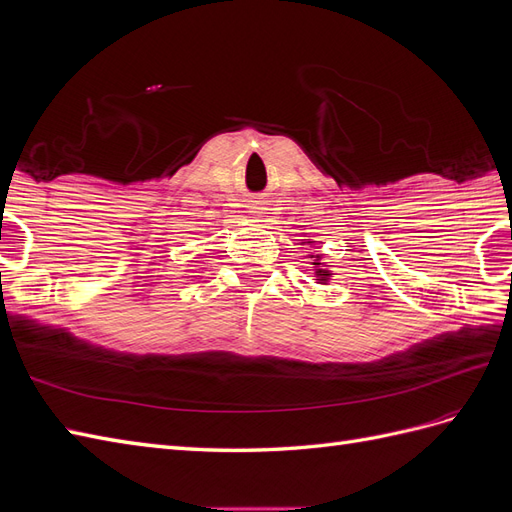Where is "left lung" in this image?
Wrapping results in <instances>:
<instances>
[{
    "mask_svg": "<svg viewBox=\"0 0 512 512\" xmlns=\"http://www.w3.org/2000/svg\"><path fill=\"white\" fill-rule=\"evenodd\" d=\"M301 245H307L309 250H312V247H316V241L314 239H303V243ZM307 265H312V269L309 271H314V280H316V284H320V286H327L329 282H331V277H333V271H331V265L329 262H324V256H322V252H307Z\"/></svg>",
    "mask_w": 512,
    "mask_h": 512,
    "instance_id": "obj_1",
    "label": "left lung"
}]
</instances>
